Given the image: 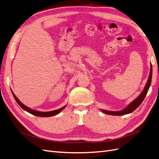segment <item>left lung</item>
<instances>
[{"label": "left lung", "instance_id": "8db88e82", "mask_svg": "<svg viewBox=\"0 0 159 159\" xmlns=\"http://www.w3.org/2000/svg\"><path fill=\"white\" fill-rule=\"evenodd\" d=\"M152 65H151V70H150V75H149L148 79V81H147L145 88H144L143 91H142V93L140 94V95H139L137 99H134L133 102H132L131 103H130L125 109H124L122 111H110L102 110V112L105 113V114L111 115H123L131 113L133 111L135 110L143 102V101L144 100V99H145V96L148 92V90L149 88H150V85L151 84V80H152Z\"/></svg>", "mask_w": 159, "mask_h": 159}]
</instances>
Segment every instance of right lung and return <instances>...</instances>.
<instances>
[{"label":"right lung","instance_id":"right-lung-1","mask_svg":"<svg viewBox=\"0 0 159 159\" xmlns=\"http://www.w3.org/2000/svg\"><path fill=\"white\" fill-rule=\"evenodd\" d=\"M12 94H13V96H14V99H15V100H16V102H17V103L20 105V106L24 109V110H25V111H26L27 112H28V113H31V114H32V115H36V116H39V117H51V116H54V115H57V114H58V113H60L62 110H63L65 107H66V106H64V107H61L60 109H57V110H54V111H48V112H41V111H36V110H32V109H30V108H28V107H27L26 106H25V105H23L20 101H19V99L16 97L15 96V95L14 94V93L12 92Z\"/></svg>","mask_w":159,"mask_h":159}]
</instances>
